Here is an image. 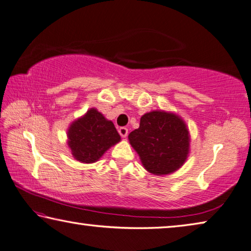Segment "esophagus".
Instances as JSON below:
<instances>
[{
    "mask_svg": "<svg viewBox=\"0 0 251 251\" xmlns=\"http://www.w3.org/2000/svg\"><path fill=\"white\" fill-rule=\"evenodd\" d=\"M118 133L121 134L122 137H126L127 135H128V129L126 128V127H120V129H118Z\"/></svg>",
    "mask_w": 251,
    "mask_h": 251,
    "instance_id": "esophagus-1",
    "label": "esophagus"
}]
</instances>
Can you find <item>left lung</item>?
Here are the masks:
<instances>
[{
    "label": "left lung",
    "mask_w": 251,
    "mask_h": 251,
    "mask_svg": "<svg viewBox=\"0 0 251 251\" xmlns=\"http://www.w3.org/2000/svg\"><path fill=\"white\" fill-rule=\"evenodd\" d=\"M143 166L154 175H168L180 168L189 154V131L174 113L152 110L144 114L137 129L128 135Z\"/></svg>",
    "instance_id": "left-lung-1"
}]
</instances>
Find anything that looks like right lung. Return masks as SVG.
<instances>
[{
	"instance_id": "1",
	"label": "right lung",
	"mask_w": 251,
	"mask_h": 251,
	"mask_svg": "<svg viewBox=\"0 0 251 251\" xmlns=\"http://www.w3.org/2000/svg\"><path fill=\"white\" fill-rule=\"evenodd\" d=\"M67 137L72 155L85 164L99 160L109 147L121 141L113 122L106 120L95 108L72 123Z\"/></svg>"
}]
</instances>
